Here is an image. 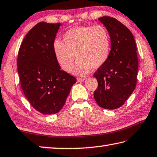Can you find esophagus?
I'll return each mask as SVG.
<instances>
[{
    "mask_svg": "<svg viewBox=\"0 0 157 157\" xmlns=\"http://www.w3.org/2000/svg\"><path fill=\"white\" fill-rule=\"evenodd\" d=\"M77 80L78 82H84L85 80V78H78L77 79Z\"/></svg>",
    "mask_w": 157,
    "mask_h": 157,
    "instance_id": "1",
    "label": "esophagus"
}]
</instances>
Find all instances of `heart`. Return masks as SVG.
I'll return each instance as SVG.
<instances>
[{"mask_svg": "<svg viewBox=\"0 0 157 157\" xmlns=\"http://www.w3.org/2000/svg\"><path fill=\"white\" fill-rule=\"evenodd\" d=\"M63 42L56 40L53 47L59 66L71 70L75 56L78 59L74 73L84 75L90 69H97L106 63L110 53V36L103 25L73 27L63 36Z\"/></svg>", "mask_w": 157, "mask_h": 157, "instance_id": "1", "label": "heart"}]
</instances>
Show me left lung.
<instances>
[{
    "mask_svg": "<svg viewBox=\"0 0 157 157\" xmlns=\"http://www.w3.org/2000/svg\"><path fill=\"white\" fill-rule=\"evenodd\" d=\"M98 20L110 33L111 49L106 63L93 75L98 82L94 98L101 108L117 109L123 106L136 86V46L131 31L117 20L110 16Z\"/></svg>",
    "mask_w": 157,
    "mask_h": 157,
    "instance_id": "obj_1",
    "label": "left lung"
}]
</instances>
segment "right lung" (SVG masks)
Here are the masks:
<instances>
[{"label": "right lung", "mask_w": 157, "mask_h": 157, "mask_svg": "<svg viewBox=\"0 0 157 157\" xmlns=\"http://www.w3.org/2000/svg\"><path fill=\"white\" fill-rule=\"evenodd\" d=\"M60 23L40 22L25 36L18 51L20 82L27 100L40 113H58L76 78L60 67L53 44Z\"/></svg>", "instance_id": "add662e5"}]
</instances>
